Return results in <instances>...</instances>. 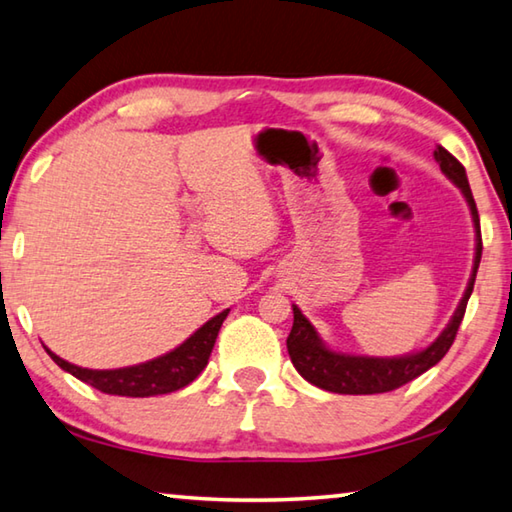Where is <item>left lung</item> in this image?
<instances>
[{
    "label": "left lung",
    "instance_id": "1",
    "mask_svg": "<svg viewBox=\"0 0 512 512\" xmlns=\"http://www.w3.org/2000/svg\"><path fill=\"white\" fill-rule=\"evenodd\" d=\"M433 158H436V162L440 164V171H443L445 176L463 192L467 205H470L474 230H476V255H474L472 275L452 320H449L447 327L440 332L438 339L433 341L429 348H424L420 352L402 354V357H359V354H343V352L329 350L327 345L320 341L316 327L302 316V311L296 305H293V327L287 339V350L293 366H296V370L309 381V384L323 388V391L341 393V395L388 393L404 384H409V381H413L415 377H420L422 372H427L431 366H436V363L449 352V348H452L458 327H461V320L465 316L467 300L472 296L483 244H481L479 212H476V203H474L470 183H467L465 167L454 158L452 153L443 149V146H436Z\"/></svg>",
    "mask_w": 512,
    "mask_h": 512
}]
</instances>
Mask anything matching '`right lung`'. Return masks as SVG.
I'll list each match as a JSON object with an SVG mask.
<instances>
[{"mask_svg":"<svg viewBox=\"0 0 512 512\" xmlns=\"http://www.w3.org/2000/svg\"><path fill=\"white\" fill-rule=\"evenodd\" d=\"M228 314L230 309H225L221 314H216L214 318L207 320L203 327H198L196 332L189 336L185 343H180L176 350L162 354L158 359L137 363V366H128V368L90 370V368L74 366V363L60 359L58 354H54L49 348L45 350L65 372L85 381V384H90L101 393L124 395V397L164 395V393L178 391V388H185L187 384H192L198 375H201L203 368L207 366V359H210L212 354L216 336H219V329Z\"/></svg>","mask_w":512,"mask_h":512,"instance_id":"obj_1","label":"right lung"}]
</instances>
